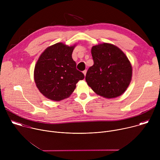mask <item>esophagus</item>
I'll return each mask as SVG.
<instances>
[{
	"label": "esophagus",
	"mask_w": 160,
	"mask_h": 160,
	"mask_svg": "<svg viewBox=\"0 0 160 160\" xmlns=\"http://www.w3.org/2000/svg\"><path fill=\"white\" fill-rule=\"evenodd\" d=\"M83 73L84 75L85 76V75H86V73H87V70H84V71L83 72Z\"/></svg>",
	"instance_id": "obj_1"
}]
</instances>
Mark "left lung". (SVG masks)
Instances as JSON below:
<instances>
[{
  "mask_svg": "<svg viewBox=\"0 0 160 160\" xmlns=\"http://www.w3.org/2000/svg\"><path fill=\"white\" fill-rule=\"evenodd\" d=\"M91 53L94 64L85 76L88 86L106 98L121 96L132 75V66L126 55L115 45L108 43L93 46Z\"/></svg>",
  "mask_w": 160,
  "mask_h": 160,
  "instance_id": "left-lung-1",
  "label": "left lung"
}]
</instances>
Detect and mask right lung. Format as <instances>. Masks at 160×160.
I'll return each mask as SVG.
<instances>
[{
	"label": "right lung",
	"mask_w": 160,
	"mask_h": 160,
	"mask_svg": "<svg viewBox=\"0 0 160 160\" xmlns=\"http://www.w3.org/2000/svg\"><path fill=\"white\" fill-rule=\"evenodd\" d=\"M73 46L57 43L48 48L38 58L34 79L40 92L47 98L59 101L69 97L76 84L84 78L72 58Z\"/></svg>",
	"instance_id": "right-lung-1"
}]
</instances>
